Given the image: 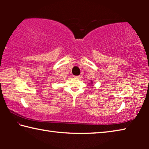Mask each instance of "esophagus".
<instances>
[{
  "instance_id": "1",
  "label": "esophagus",
  "mask_w": 149,
  "mask_h": 149,
  "mask_svg": "<svg viewBox=\"0 0 149 149\" xmlns=\"http://www.w3.org/2000/svg\"><path fill=\"white\" fill-rule=\"evenodd\" d=\"M74 78H77V79H78V78L80 77L79 75H74Z\"/></svg>"
}]
</instances>
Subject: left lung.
<instances>
[{
	"mask_svg": "<svg viewBox=\"0 0 149 149\" xmlns=\"http://www.w3.org/2000/svg\"><path fill=\"white\" fill-rule=\"evenodd\" d=\"M93 82L92 81H91V83H89V84H90V85H93Z\"/></svg>",
	"mask_w": 149,
	"mask_h": 149,
	"instance_id": "obj_1",
	"label": "left lung"
}]
</instances>
